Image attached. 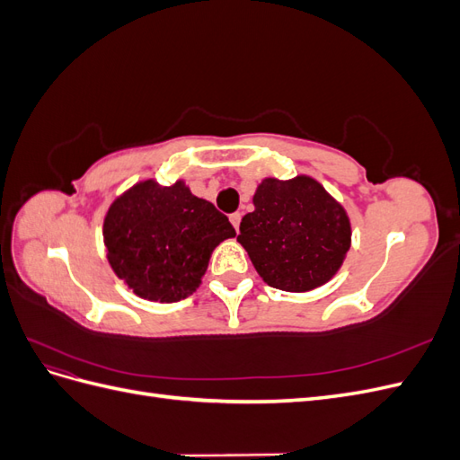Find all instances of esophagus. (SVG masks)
<instances>
[{"mask_svg":"<svg viewBox=\"0 0 460 460\" xmlns=\"http://www.w3.org/2000/svg\"><path fill=\"white\" fill-rule=\"evenodd\" d=\"M230 222L234 225L235 230H240V222H242V213H232L230 215Z\"/></svg>","mask_w":460,"mask_h":460,"instance_id":"34e87169","label":"esophagus"}]
</instances>
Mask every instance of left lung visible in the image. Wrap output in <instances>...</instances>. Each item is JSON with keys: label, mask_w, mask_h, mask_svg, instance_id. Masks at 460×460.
Returning <instances> with one entry per match:
<instances>
[{"label": "left lung", "mask_w": 460, "mask_h": 460, "mask_svg": "<svg viewBox=\"0 0 460 460\" xmlns=\"http://www.w3.org/2000/svg\"><path fill=\"white\" fill-rule=\"evenodd\" d=\"M238 242L269 286L309 291L336 274L351 245L345 208L309 176L264 178Z\"/></svg>", "instance_id": "1"}]
</instances>
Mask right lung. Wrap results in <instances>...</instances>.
Instances as JSON below:
<instances>
[{"mask_svg": "<svg viewBox=\"0 0 460 460\" xmlns=\"http://www.w3.org/2000/svg\"><path fill=\"white\" fill-rule=\"evenodd\" d=\"M234 235L228 217L184 182L136 184L109 207L103 222L111 269L136 296L161 303L193 294L213 249Z\"/></svg>", "mask_w": 460, "mask_h": 460, "instance_id": "1", "label": "right lung"}]
</instances>
